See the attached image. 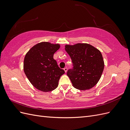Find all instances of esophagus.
<instances>
[{
	"label": "esophagus",
	"mask_w": 130,
	"mask_h": 130,
	"mask_svg": "<svg viewBox=\"0 0 130 130\" xmlns=\"http://www.w3.org/2000/svg\"><path fill=\"white\" fill-rule=\"evenodd\" d=\"M63 69H64V72H65L66 73L67 72V68L66 67V68H64Z\"/></svg>",
	"instance_id": "esophagus-1"
}]
</instances>
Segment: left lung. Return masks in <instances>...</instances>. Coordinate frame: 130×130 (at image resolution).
Instances as JSON below:
<instances>
[{"label":"left lung","instance_id":"1","mask_svg":"<svg viewBox=\"0 0 130 130\" xmlns=\"http://www.w3.org/2000/svg\"><path fill=\"white\" fill-rule=\"evenodd\" d=\"M65 50L74 66L67 72L73 87L81 90L93 88L99 82L104 69L100 51L87 43L66 44Z\"/></svg>","mask_w":130,"mask_h":130}]
</instances>
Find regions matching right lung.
<instances>
[{
    "label": "right lung",
    "instance_id": "right-lung-1",
    "mask_svg": "<svg viewBox=\"0 0 130 130\" xmlns=\"http://www.w3.org/2000/svg\"><path fill=\"white\" fill-rule=\"evenodd\" d=\"M60 48V44L43 42L33 46L26 54L23 69L34 87L48 92L56 89L64 70L58 67L53 56Z\"/></svg>",
    "mask_w": 130,
    "mask_h": 130
}]
</instances>
